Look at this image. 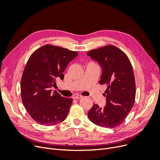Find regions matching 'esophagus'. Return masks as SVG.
I'll return each mask as SVG.
<instances>
[{
    "instance_id": "1",
    "label": "esophagus",
    "mask_w": 160,
    "mask_h": 160,
    "mask_svg": "<svg viewBox=\"0 0 160 160\" xmlns=\"http://www.w3.org/2000/svg\"><path fill=\"white\" fill-rule=\"evenodd\" d=\"M73 98V99H80V98H82V96L81 95H75Z\"/></svg>"
}]
</instances>
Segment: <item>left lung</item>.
<instances>
[{
	"label": "left lung",
	"mask_w": 160,
	"mask_h": 160,
	"mask_svg": "<svg viewBox=\"0 0 160 160\" xmlns=\"http://www.w3.org/2000/svg\"><path fill=\"white\" fill-rule=\"evenodd\" d=\"M87 55L101 66L100 83L108 86L104 108L94 103L88 117L99 126L116 128L123 122L135 102L136 88L132 64L122 51L112 45L91 50Z\"/></svg>",
	"instance_id": "left-lung-1"
}]
</instances>
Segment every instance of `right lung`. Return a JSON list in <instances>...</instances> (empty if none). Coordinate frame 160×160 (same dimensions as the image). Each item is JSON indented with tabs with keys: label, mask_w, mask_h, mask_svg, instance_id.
Returning <instances> with one entry per match:
<instances>
[{
	"label": "right lung",
	"mask_w": 160,
	"mask_h": 160,
	"mask_svg": "<svg viewBox=\"0 0 160 160\" xmlns=\"http://www.w3.org/2000/svg\"><path fill=\"white\" fill-rule=\"evenodd\" d=\"M78 55L76 51L45 45L29 57L21 80L22 104L37 123L54 126L63 122L69 112L72 98L62 97L51 88L56 79H64L68 64Z\"/></svg>",
	"instance_id": "right-lung-1"
}]
</instances>
